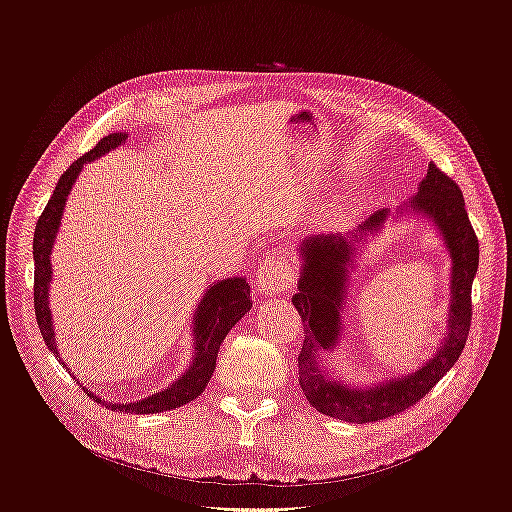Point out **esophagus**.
Returning <instances> with one entry per match:
<instances>
[{
    "label": "esophagus",
    "instance_id": "esophagus-1",
    "mask_svg": "<svg viewBox=\"0 0 512 512\" xmlns=\"http://www.w3.org/2000/svg\"><path fill=\"white\" fill-rule=\"evenodd\" d=\"M294 282H297V267H294V262L284 254H275L267 258L256 273V286L262 294H267V297L290 290Z\"/></svg>",
    "mask_w": 512,
    "mask_h": 512
}]
</instances>
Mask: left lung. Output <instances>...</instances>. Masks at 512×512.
<instances>
[{"label":"left lung","mask_w":512,"mask_h":512,"mask_svg":"<svg viewBox=\"0 0 512 512\" xmlns=\"http://www.w3.org/2000/svg\"><path fill=\"white\" fill-rule=\"evenodd\" d=\"M412 209L427 215L438 226L453 260L451 309H448V335L421 369L410 376H397L376 386L356 389L318 365V352L331 350L342 331L348 267L352 265L354 243L363 235L376 232L386 220L384 209L369 215L352 237L314 235L301 243V280L292 305L303 320L305 339L299 354V384L309 406L348 423H376L418 404L448 369L455 365L466 346L472 322V282L478 269V239L470 224L459 185L444 175L436 164H429L421 190L412 198Z\"/></svg>","instance_id":"1"}]
</instances>
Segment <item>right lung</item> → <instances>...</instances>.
Wrapping results in <instances>:
<instances>
[{"label":"right lung","mask_w":512,"mask_h":512,"mask_svg":"<svg viewBox=\"0 0 512 512\" xmlns=\"http://www.w3.org/2000/svg\"><path fill=\"white\" fill-rule=\"evenodd\" d=\"M126 141V134H108L102 141L89 149L83 158L72 162V166L66 170L64 175L59 177L57 188L53 190V196L49 203H46L42 215L38 218L36 232H34V260H36V271H34V307H36V320L42 333V339L49 346V350L59 356L55 348V333L51 324V309H49V282H51V247L55 241V235L59 230L61 213H64L66 198L72 190L74 179L79 177L83 164L96 160L111 149L119 147ZM252 301H250V286L243 280V277H228L218 284H213L207 292L203 301H200L194 318V333H196V346H194V361L185 374L168 386V389L153 393L147 399L134 401V404H102L106 408H113L119 412H134V414H156L175 410L185 404H190L200 393L205 391L207 382L213 376L215 359H218L220 344L228 331L235 327V324L250 312ZM89 397H94L87 393Z\"/></svg>","instance_id":"1"}]
</instances>
